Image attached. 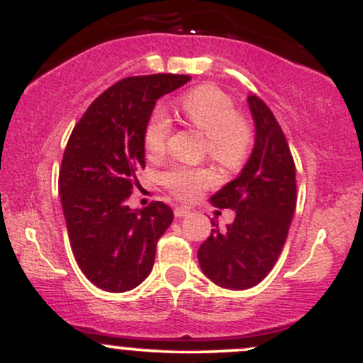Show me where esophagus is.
<instances>
[{
    "label": "esophagus",
    "instance_id": "obj_1",
    "mask_svg": "<svg viewBox=\"0 0 363 363\" xmlns=\"http://www.w3.org/2000/svg\"><path fill=\"white\" fill-rule=\"evenodd\" d=\"M191 213L189 208L186 206H176V209H174V215H176L177 218H182V216H187Z\"/></svg>",
    "mask_w": 363,
    "mask_h": 363
}]
</instances>
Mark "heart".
Wrapping results in <instances>:
<instances>
[{"label":"heart","mask_w":363,"mask_h":363,"mask_svg":"<svg viewBox=\"0 0 363 363\" xmlns=\"http://www.w3.org/2000/svg\"><path fill=\"white\" fill-rule=\"evenodd\" d=\"M179 113L201 133L206 135V152L225 169H238L253 145V130L223 89L204 84L194 87L179 99ZM172 133V121L162 108H155L143 128V147L148 159L165 154ZM216 182L211 169L177 165L162 174V184L176 198L193 201Z\"/></svg>","instance_id":"obj_1"}]
</instances>
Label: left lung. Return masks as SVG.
<instances>
[{"label": "left lung", "instance_id": "8db88e82", "mask_svg": "<svg viewBox=\"0 0 363 363\" xmlns=\"http://www.w3.org/2000/svg\"><path fill=\"white\" fill-rule=\"evenodd\" d=\"M255 143L245 167L211 196L216 208L235 209L226 230H211L198 250L204 276L225 289L257 286L272 270L286 243L296 211V167L274 113L259 96L248 94Z\"/></svg>", "mask_w": 363, "mask_h": 363}]
</instances>
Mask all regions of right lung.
Masks as SVG:
<instances>
[{"instance_id": "add662e5", "label": "right lung", "mask_w": 363, "mask_h": 363, "mask_svg": "<svg viewBox=\"0 0 363 363\" xmlns=\"http://www.w3.org/2000/svg\"><path fill=\"white\" fill-rule=\"evenodd\" d=\"M189 79L177 74L125 77L91 103L69 137L59 172L60 203L74 259L99 289H133L154 267L172 209L162 201L132 209L126 201L145 167L143 128L157 99Z\"/></svg>"}]
</instances>
